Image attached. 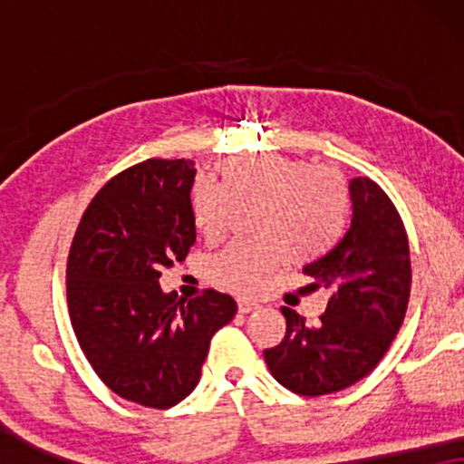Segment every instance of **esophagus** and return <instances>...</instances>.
Instances as JSON below:
<instances>
[{"label":"esophagus","mask_w":464,"mask_h":464,"mask_svg":"<svg viewBox=\"0 0 464 464\" xmlns=\"http://www.w3.org/2000/svg\"><path fill=\"white\" fill-rule=\"evenodd\" d=\"M259 304L257 302H251V300H238V313L243 314H249L253 310H257Z\"/></svg>","instance_id":"obj_1"}]
</instances>
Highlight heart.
Here are the masks:
<instances>
[{
	"instance_id": "obj_1",
	"label": "heart",
	"mask_w": 464,
	"mask_h": 464,
	"mask_svg": "<svg viewBox=\"0 0 464 464\" xmlns=\"http://www.w3.org/2000/svg\"><path fill=\"white\" fill-rule=\"evenodd\" d=\"M218 186L196 181L189 218L207 240L226 232L234 208L257 202L253 213L262 240H234L207 262L215 285L234 294H256L287 262L304 264L325 253L340 237L346 186L332 169L283 154L238 156L213 167Z\"/></svg>"
}]
</instances>
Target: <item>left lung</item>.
<instances>
[{"mask_svg": "<svg viewBox=\"0 0 464 464\" xmlns=\"http://www.w3.org/2000/svg\"><path fill=\"white\" fill-rule=\"evenodd\" d=\"M351 226L325 256L304 266L314 287L332 291L314 325L283 308L287 332L266 348L268 370L285 389L316 397L359 382L380 363L401 327L411 287L410 245L395 205L378 183H348Z\"/></svg>", "mask_w": 464, "mask_h": 464, "instance_id": "left-lung-1", "label": "left lung"}]
</instances>
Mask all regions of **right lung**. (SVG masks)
<instances>
[{
  "mask_svg": "<svg viewBox=\"0 0 464 464\" xmlns=\"http://www.w3.org/2000/svg\"><path fill=\"white\" fill-rule=\"evenodd\" d=\"M192 160H148L105 183L88 205L67 262V304L88 363L110 389L167 410L196 389L208 344L237 302L208 289L164 294L162 268L196 243Z\"/></svg>",
  "mask_w": 464,
  "mask_h": 464,
  "instance_id": "1",
  "label": "right lung"
}]
</instances>
